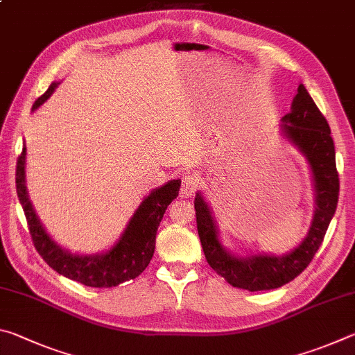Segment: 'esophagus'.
<instances>
[{
	"label": "esophagus",
	"mask_w": 355,
	"mask_h": 355,
	"mask_svg": "<svg viewBox=\"0 0 355 355\" xmlns=\"http://www.w3.org/2000/svg\"><path fill=\"white\" fill-rule=\"evenodd\" d=\"M199 188V180L194 175H184L182 180V189H180V196L188 199V197L194 196V192Z\"/></svg>",
	"instance_id": "1"
}]
</instances>
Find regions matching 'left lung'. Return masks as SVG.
I'll return each mask as SVG.
<instances>
[{
  "mask_svg": "<svg viewBox=\"0 0 355 355\" xmlns=\"http://www.w3.org/2000/svg\"><path fill=\"white\" fill-rule=\"evenodd\" d=\"M280 136L307 161L315 191V211L307 235L290 252L238 254L225 248L211 205L202 191L196 192L197 230L208 264L230 285L249 291L274 290L296 279L320 249L338 203L340 180L330 127L302 83L291 111L280 119Z\"/></svg>",
  "mask_w": 355,
  "mask_h": 355,
  "instance_id": "left-lung-1",
  "label": "left lung"
}]
</instances>
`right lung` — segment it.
I'll return each instance as SVG.
<instances>
[{"label":"right lung","mask_w":355,"mask_h":355,"mask_svg":"<svg viewBox=\"0 0 355 355\" xmlns=\"http://www.w3.org/2000/svg\"><path fill=\"white\" fill-rule=\"evenodd\" d=\"M59 81L51 83L48 91L35 100L33 111L51 97ZM17 194L28 219L29 232L40 257L64 277L94 288H111L136 279L148 266L155 252L156 232L167 207L177 199L182 180H169L148 192L135 209L123 232L111 248L95 254L70 252L56 243L42 224L29 199L26 184V144L17 163Z\"/></svg>","instance_id":"1"}]
</instances>
